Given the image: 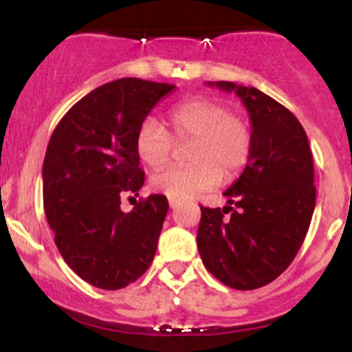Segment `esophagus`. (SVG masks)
Segmentation results:
<instances>
[{"label": "esophagus", "mask_w": 352, "mask_h": 352, "mask_svg": "<svg viewBox=\"0 0 352 352\" xmlns=\"http://www.w3.org/2000/svg\"><path fill=\"white\" fill-rule=\"evenodd\" d=\"M168 204H170V208H172V210L179 208V201H175V200H168Z\"/></svg>", "instance_id": "obj_1"}]
</instances>
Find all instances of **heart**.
<instances>
[{
  "mask_svg": "<svg viewBox=\"0 0 352 352\" xmlns=\"http://www.w3.org/2000/svg\"><path fill=\"white\" fill-rule=\"evenodd\" d=\"M170 134L157 120L145 119L135 134V152L148 167H162L172 159L173 142H190L187 167L155 173L153 190L170 200L187 201L220 180H233L245 170L253 152L252 124L243 114L230 111L223 100L195 98L168 112Z\"/></svg>",
  "mask_w": 352,
  "mask_h": 352,
  "instance_id": "b5f03b06",
  "label": "heart"
}]
</instances>
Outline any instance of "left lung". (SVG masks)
I'll return each mask as SVG.
<instances>
[{
    "label": "left lung",
    "mask_w": 352,
    "mask_h": 352,
    "mask_svg": "<svg viewBox=\"0 0 352 352\" xmlns=\"http://www.w3.org/2000/svg\"><path fill=\"white\" fill-rule=\"evenodd\" d=\"M208 86L241 99L252 120L253 152L223 195L228 205L200 207L197 245L208 270L233 289H256L292 265L308 233L314 205V165L308 135L273 98L228 80Z\"/></svg>",
    "instance_id": "1"
}]
</instances>
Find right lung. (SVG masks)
Listing matches in <instances>:
<instances>
[{
    "mask_svg": "<svg viewBox=\"0 0 352 352\" xmlns=\"http://www.w3.org/2000/svg\"><path fill=\"white\" fill-rule=\"evenodd\" d=\"M173 84L124 78L104 84L59 120L43 164V199L60 256L89 285L120 289L147 272L168 201L164 195L120 210L139 195V125Z\"/></svg>",
    "mask_w": 352,
    "mask_h": 352,
    "instance_id": "right-lung-1",
    "label": "right lung"
}]
</instances>
